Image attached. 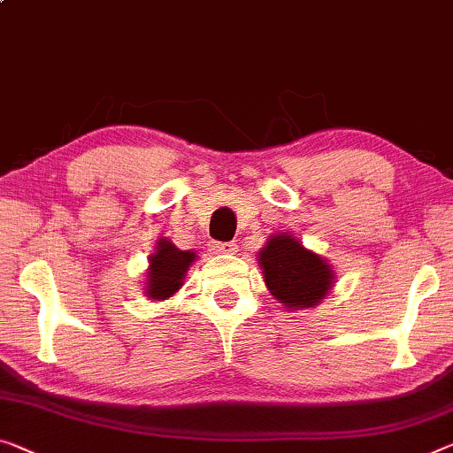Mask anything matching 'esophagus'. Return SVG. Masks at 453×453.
Wrapping results in <instances>:
<instances>
[{"instance_id":"obj_1","label":"esophagus","mask_w":453,"mask_h":453,"mask_svg":"<svg viewBox=\"0 0 453 453\" xmlns=\"http://www.w3.org/2000/svg\"><path fill=\"white\" fill-rule=\"evenodd\" d=\"M211 250L217 255H234L239 250V245L236 242H212Z\"/></svg>"}]
</instances>
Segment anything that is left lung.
<instances>
[{
    "label": "left lung",
    "mask_w": 453,
    "mask_h": 453,
    "mask_svg": "<svg viewBox=\"0 0 453 453\" xmlns=\"http://www.w3.org/2000/svg\"><path fill=\"white\" fill-rule=\"evenodd\" d=\"M259 265L271 296L289 310L316 308L334 283V271L326 259L283 233L269 236L259 253Z\"/></svg>",
    "instance_id": "left-lung-1"
}]
</instances>
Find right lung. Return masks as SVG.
<instances>
[{
	"label": "right lung",
	"instance_id": "add662e5",
	"mask_svg": "<svg viewBox=\"0 0 453 453\" xmlns=\"http://www.w3.org/2000/svg\"><path fill=\"white\" fill-rule=\"evenodd\" d=\"M196 259L194 250H180L168 239H159L156 253L150 255L145 296L150 299H168L182 288L188 269Z\"/></svg>",
	"mask_w": 453,
	"mask_h": 453
}]
</instances>
